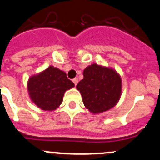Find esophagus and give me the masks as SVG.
I'll list each match as a JSON object with an SVG mask.
<instances>
[{"label":"esophagus","mask_w":160,"mask_h":160,"mask_svg":"<svg viewBox=\"0 0 160 160\" xmlns=\"http://www.w3.org/2000/svg\"><path fill=\"white\" fill-rule=\"evenodd\" d=\"M72 81H73V82L74 83V85L76 86V85L78 84V78H74Z\"/></svg>","instance_id":"obj_1"}]
</instances>
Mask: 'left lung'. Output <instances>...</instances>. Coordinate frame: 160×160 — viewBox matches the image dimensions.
<instances>
[{
	"mask_svg": "<svg viewBox=\"0 0 160 160\" xmlns=\"http://www.w3.org/2000/svg\"><path fill=\"white\" fill-rule=\"evenodd\" d=\"M83 76L76 88L90 112L101 113L116 105L121 95L122 81L115 70L92 64L85 69Z\"/></svg>",
	"mask_w": 160,
	"mask_h": 160,
	"instance_id": "1",
	"label": "left lung"
}]
</instances>
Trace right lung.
<instances>
[{"label":"right lung","instance_id":"add662e5","mask_svg":"<svg viewBox=\"0 0 160 160\" xmlns=\"http://www.w3.org/2000/svg\"><path fill=\"white\" fill-rule=\"evenodd\" d=\"M74 87L64 71L50 66L28 82L30 98L44 111H53L62 104L64 93Z\"/></svg>","mask_w":160,"mask_h":160}]
</instances>
